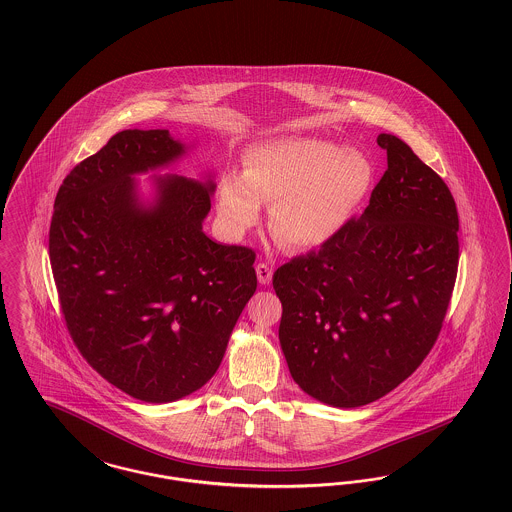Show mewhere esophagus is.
Returning <instances> with one entry per match:
<instances>
[{
  "mask_svg": "<svg viewBox=\"0 0 512 512\" xmlns=\"http://www.w3.org/2000/svg\"><path fill=\"white\" fill-rule=\"evenodd\" d=\"M255 272H257V280L261 285H268L272 282V266L266 265V263H259L255 266Z\"/></svg>",
  "mask_w": 512,
  "mask_h": 512,
  "instance_id": "34e87169",
  "label": "esophagus"
}]
</instances>
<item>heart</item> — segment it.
Returning <instances> with one entry per match:
<instances>
[{"instance_id":"heart-1","label":"heart","mask_w":512,"mask_h":512,"mask_svg":"<svg viewBox=\"0 0 512 512\" xmlns=\"http://www.w3.org/2000/svg\"><path fill=\"white\" fill-rule=\"evenodd\" d=\"M372 164L361 151L318 138H282L249 145L242 176L217 183L223 227L242 236L270 206V230L283 246L312 249L333 240L369 191Z\"/></svg>"}]
</instances>
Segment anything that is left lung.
Listing matches in <instances>:
<instances>
[{"instance_id":"8db88e82","label":"left lung","mask_w":512,"mask_h":512,"mask_svg":"<svg viewBox=\"0 0 512 512\" xmlns=\"http://www.w3.org/2000/svg\"><path fill=\"white\" fill-rule=\"evenodd\" d=\"M367 210L274 272L280 344L299 388L336 408L369 405L420 367L458 274V210L441 177L391 134Z\"/></svg>"}]
</instances>
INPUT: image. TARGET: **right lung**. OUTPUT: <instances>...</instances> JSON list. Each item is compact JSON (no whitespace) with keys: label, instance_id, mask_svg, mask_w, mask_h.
<instances>
[{"label":"right lung","instance_id":"add662e5","mask_svg":"<svg viewBox=\"0 0 512 512\" xmlns=\"http://www.w3.org/2000/svg\"><path fill=\"white\" fill-rule=\"evenodd\" d=\"M191 145L168 130H123L71 170L54 200L49 255L71 338L109 384L172 403L219 369L257 289L255 251L204 234L212 174L170 168Z\"/></svg>","mask_w":512,"mask_h":512}]
</instances>
